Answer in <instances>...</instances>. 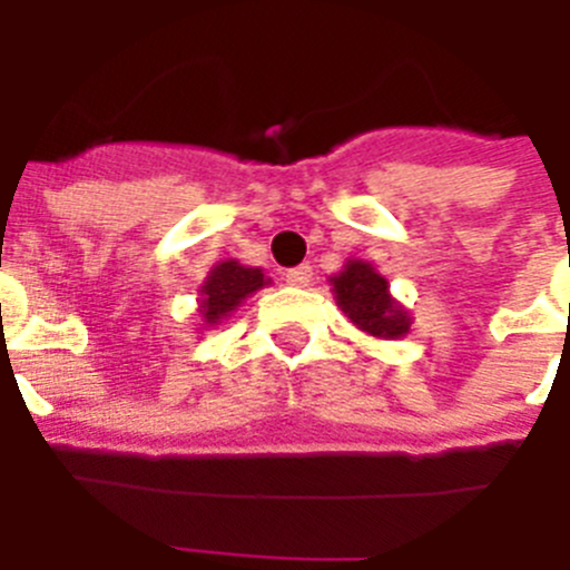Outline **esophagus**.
<instances>
[{"instance_id": "obj_1", "label": "esophagus", "mask_w": 570, "mask_h": 570, "mask_svg": "<svg viewBox=\"0 0 570 570\" xmlns=\"http://www.w3.org/2000/svg\"><path fill=\"white\" fill-rule=\"evenodd\" d=\"M286 284L289 286H308L312 284V267L308 264H301V267H292L286 269Z\"/></svg>"}]
</instances>
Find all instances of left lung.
I'll list each match as a JSON object with an SVG mask.
<instances>
[{
    "label": "left lung",
    "instance_id": "1",
    "mask_svg": "<svg viewBox=\"0 0 570 570\" xmlns=\"http://www.w3.org/2000/svg\"><path fill=\"white\" fill-rule=\"evenodd\" d=\"M336 306L347 314L358 331L375 338H402L411 333V312L389 289L386 275L377 273L364 258H347L336 275H331Z\"/></svg>",
    "mask_w": 570,
    "mask_h": 570
}]
</instances>
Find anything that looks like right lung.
Returning a JSON list of instances; mask_svg holds the SVG:
<instances>
[{
	"label": "right lung",
	"instance_id": "add662e5",
	"mask_svg": "<svg viewBox=\"0 0 570 570\" xmlns=\"http://www.w3.org/2000/svg\"><path fill=\"white\" fill-rule=\"evenodd\" d=\"M269 284L273 281L264 275L262 267H248V264H239L237 258L217 262L198 289V314L204 327L220 325L248 301L253 292Z\"/></svg>",
	"mask_w": 570,
	"mask_h": 570
}]
</instances>
